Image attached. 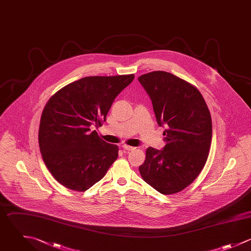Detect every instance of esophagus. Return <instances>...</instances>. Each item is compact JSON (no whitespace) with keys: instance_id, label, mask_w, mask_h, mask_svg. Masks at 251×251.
Masks as SVG:
<instances>
[{"instance_id":"esophagus-1","label":"esophagus","mask_w":251,"mask_h":251,"mask_svg":"<svg viewBox=\"0 0 251 251\" xmlns=\"http://www.w3.org/2000/svg\"><path fill=\"white\" fill-rule=\"evenodd\" d=\"M122 149H124L125 151H134L136 148H134V147H130V146H127V145H123V146H122Z\"/></svg>"}]
</instances>
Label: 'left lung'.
Returning a JSON list of instances; mask_svg holds the SVG:
<instances>
[{
  "label": "left lung",
  "mask_w": 251,
  "mask_h": 251,
  "mask_svg": "<svg viewBox=\"0 0 251 251\" xmlns=\"http://www.w3.org/2000/svg\"><path fill=\"white\" fill-rule=\"evenodd\" d=\"M149 94L166 145L148 148L139 167L146 183L162 195H172L191 185L203 169L211 145L212 121L201 92L165 71L138 78Z\"/></svg>",
  "instance_id": "8db88e82"
}]
</instances>
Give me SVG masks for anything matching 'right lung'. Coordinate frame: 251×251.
Wrapping results in <instances>:
<instances>
[{
    "label": "right lung",
    "mask_w": 251,
    "mask_h": 251,
    "mask_svg": "<svg viewBox=\"0 0 251 251\" xmlns=\"http://www.w3.org/2000/svg\"><path fill=\"white\" fill-rule=\"evenodd\" d=\"M134 77H84L48 100L39 127L40 151L49 171L65 188L87 191L118 157V147L101 140L91 128L102 125L113 100Z\"/></svg>",
    "instance_id": "add662e5"
}]
</instances>
